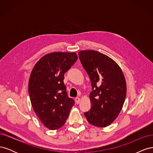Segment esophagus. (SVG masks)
I'll use <instances>...</instances> for the list:
<instances>
[{
    "label": "esophagus",
    "instance_id": "obj_1",
    "mask_svg": "<svg viewBox=\"0 0 153 153\" xmlns=\"http://www.w3.org/2000/svg\"><path fill=\"white\" fill-rule=\"evenodd\" d=\"M75 102L76 104H79L80 102V99L79 98H75Z\"/></svg>",
    "mask_w": 153,
    "mask_h": 153
}]
</instances>
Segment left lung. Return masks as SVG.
<instances>
[{
    "label": "left lung",
    "mask_w": 153,
    "mask_h": 153,
    "mask_svg": "<svg viewBox=\"0 0 153 153\" xmlns=\"http://www.w3.org/2000/svg\"><path fill=\"white\" fill-rule=\"evenodd\" d=\"M78 55L92 89L89 96L92 106L84 115L93 126L106 127L118 117L126 99L124 74L113 59L97 51L82 50Z\"/></svg>",
    "instance_id": "obj_1"
}]
</instances>
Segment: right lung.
I'll use <instances>...</instances> for the list:
<instances>
[{"instance_id":"add662e5","label":"right lung","mask_w":153,"mask_h":153,"mask_svg":"<svg viewBox=\"0 0 153 153\" xmlns=\"http://www.w3.org/2000/svg\"><path fill=\"white\" fill-rule=\"evenodd\" d=\"M77 59L75 52L50 53L41 57L31 71L28 91L32 108L50 129L62 126L75 105L68 96L64 75Z\"/></svg>"}]
</instances>
